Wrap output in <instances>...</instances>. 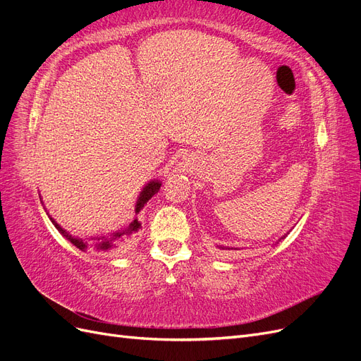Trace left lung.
<instances>
[{"mask_svg":"<svg viewBox=\"0 0 361 361\" xmlns=\"http://www.w3.org/2000/svg\"><path fill=\"white\" fill-rule=\"evenodd\" d=\"M283 238H286V235H285V236H281L280 239H283ZM216 248L224 250V251H232V250H243V248H238V247H224V245H216Z\"/></svg>","mask_w":361,"mask_h":361,"instance_id":"1","label":"left lung"}]
</instances>
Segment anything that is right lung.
Here are the masks:
<instances>
[{"mask_svg":"<svg viewBox=\"0 0 361 361\" xmlns=\"http://www.w3.org/2000/svg\"><path fill=\"white\" fill-rule=\"evenodd\" d=\"M159 188H161V180H158V179L149 180L143 187V190L140 191L138 197H137L134 220H130L126 226H122L111 233H104V235L101 233V235H94V236H75V235H71L66 231V228H63L49 214H48V216H49L51 223L56 226L57 231L64 238H66L72 245H75L78 250L84 251V253H94V255L113 253V251L123 248L126 244H129L130 241H134L138 231L141 228V223L138 220V215L141 214V211L145 209V206L147 204V202L159 191ZM42 204H43V202H42Z\"/></svg>","mask_w":361,"mask_h":361,"instance_id":"right-lung-1","label":"right lung"}]
</instances>
